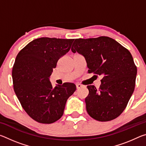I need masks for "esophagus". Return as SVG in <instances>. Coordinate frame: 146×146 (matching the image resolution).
I'll return each instance as SVG.
<instances>
[{
    "label": "esophagus",
    "instance_id": "obj_1",
    "mask_svg": "<svg viewBox=\"0 0 146 146\" xmlns=\"http://www.w3.org/2000/svg\"><path fill=\"white\" fill-rule=\"evenodd\" d=\"M76 89H77V90H78V89H80V88L83 87L82 85H81L80 84H78V83L76 84Z\"/></svg>",
    "mask_w": 146,
    "mask_h": 146
}]
</instances>
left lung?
Here are the masks:
<instances>
[{"label": "left lung", "mask_w": 146, "mask_h": 146, "mask_svg": "<svg viewBox=\"0 0 146 146\" xmlns=\"http://www.w3.org/2000/svg\"><path fill=\"white\" fill-rule=\"evenodd\" d=\"M71 51L84 56L89 73L102 76L98 90L88 86L85 102L88 114L100 122L118 117L135 90L137 69L131 54L108 36L75 39Z\"/></svg>", "instance_id": "1"}]
</instances>
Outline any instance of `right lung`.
Here are the masks:
<instances>
[{
    "mask_svg": "<svg viewBox=\"0 0 146 146\" xmlns=\"http://www.w3.org/2000/svg\"><path fill=\"white\" fill-rule=\"evenodd\" d=\"M74 39L42 37L32 40L17 55L12 70L13 88L31 118L42 123L60 119L75 84L53 87L49 80L58 60L71 48Z\"/></svg>",
    "mask_w": 146,
    "mask_h": 146,
    "instance_id": "1",
    "label": "right lung"
}]
</instances>
